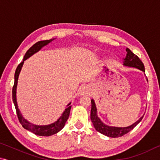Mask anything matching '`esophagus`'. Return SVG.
<instances>
[{"instance_id": "esophagus-1", "label": "esophagus", "mask_w": 160, "mask_h": 160, "mask_svg": "<svg viewBox=\"0 0 160 160\" xmlns=\"http://www.w3.org/2000/svg\"><path fill=\"white\" fill-rule=\"evenodd\" d=\"M89 92H89V89L88 87H84V88H82L80 90V95H85V94H89Z\"/></svg>"}]
</instances>
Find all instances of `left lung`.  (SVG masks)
Masks as SVG:
<instances>
[{
  "instance_id": "left-lung-1",
  "label": "left lung",
  "mask_w": 160,
  "mask_h": 160,
  "mask_svg": "<svg viewBox=\"0 0 160 160\" xmlns=\"http://www.w3.org/2000/svg\"><path fill=\"white\" fill-rule=\"evenodd\" d=\"M126 51L128 53H127L126 58H124V63H123L124 66L137 68L141 70L142 71L145 72L144 64H143L142 61L139 58L138 56L134 54L128 48H126ZM91 102H92V108H91L90 118H91L92 122L94 128H95V129L97 131L99 132L100 133H102L103 135H107L108 137L118 138V137L123 136V135L128 133V132L131 131L132 129H133L140 122V121H141L143 118V116H142L138 121H137L135 123H133L132 125L128 127H125V128L111 127V126L105 125L104 123H103L102 122L101 120H100L97 115V109H96V106H95V104H94V100L92 99Z\"/></svg>"
}]
</instances>
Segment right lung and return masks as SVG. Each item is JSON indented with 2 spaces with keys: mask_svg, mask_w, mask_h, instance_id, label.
Instances as JSON below:
<instances>
[{
  "mask_svg": "<svg viewBox=\"0 0 160 160\" xmlns=\"http://www.w3.org/2000/svg\"><path fill=\"white\" fill-rule=\"evenodd\" d=\"M54 39H51L49 40H44V41H39L31 47L29 48V50L27 51L25 56H24L23 61L21 62V63L18 65L17 68H16L15 72V82H14V85L12 87V101L14 102L15 109H16V113H17L18 120L21 123V125L26 130H28V131H31L33 132L35 135H41V136H50V135H52L53 134H56V132H58L61 131V130L65 126V123L68 120V118L69 117L70 115V109H71V106H69L70 104L68 105L67 107H68L64 111L63 114L59 118L57 121H56L55 123L52 124H50V125L48 126H36L34 125V124H32L29 123L28 121L25 120V118L22 117V116L21 115V113L19 111L18 108V104H17V101H16V88H17V83H18V79L19 76V73H20V70L22 68V66L24 61L26 60L27 58H28L29 56L33 55L34 53L37 52L38 51L41 49V48L44 47V46L48 44V43L53 41Z\"/></svg>",
  "mask_w": 160,
  "mask_h": 160,
  "instance_id": "right-lung-1",
  "label": "right lung"
}]
</instances>
